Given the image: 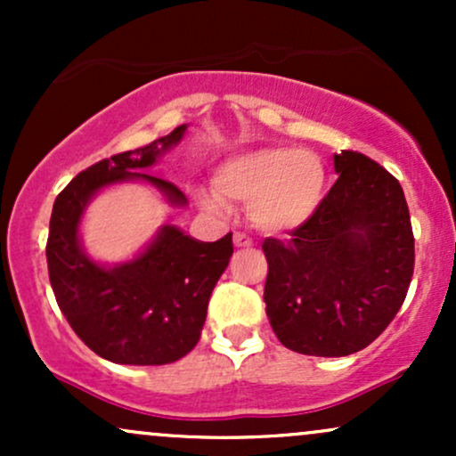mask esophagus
Instances as JSON below:
<instances>
[{
  "instance_id": "esophagus-1",
  "label": "esophagus",
  "mask_w": 456,
  "mask_h": 456,
  "mask_svg": "<svg viewBox=\"0 0 456 456\" xmlns=\"http://www.w3.org/2000/svg\"><path fill=\"white\" fill-rule=\"evenodd\" d=\"M233 244L238 246V248H250V246H253L255 242H253V238H250V235H246L244 232H235L233 233Z\"/></svg>"
}]
</instances>
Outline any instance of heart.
<instances>
[{"label":"heart","mask_w":456,"mask_h":456,"mask_svg":"<svg viewBox=\"0 0 456 456\" xmlns=\"http://www.w3.org/2000/svg\"><path fill=\"white\" fill-rule=\"evenodd\" d=\"M214 192L203 197L208 210L223 201L248 203L250 221L270 233L305 224L326 195V169L319 156L289 145H265L229 159L214 175Z\"/></svg>","instance_id":"b5f03b06"}]
</instances>
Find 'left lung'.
Masks as SVG:
<instances>
[{
    "label": "left lung",
    "mask_w": 456,
    "mask_h": 456,
    "mask_svg": "<svg viewBox=\"0 0 456 456\" xmlns=\"http://www.w3.org/2000/svg\"><path fill=\"white\" fill-rule=\"evenodd\" d=\"M338 180L287 240L265 238L264 302L276 338L305 355L338 358L388 328L413 274V232L395 175L369 156H334Z\"/></svg>",
    "instance_id": "1"
}]
</instances>
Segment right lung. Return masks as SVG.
<instances>
[{"mask_svg":"<svg viewBox=\"0 0 456 456\" xmlns=\"http://www.w3.org/2000/svg\"><path fill=\"white\" fill-rule=\"evenodd\" d=\"M186 126L87 167L53 203L46 264L57 306L94 354L118 364H169L195 347L206 323L208 300L233 253L232 233L197 242L165 227L141 257L102 268L78 246V218L98 188L141 177L174 203H186L171 182L143 171L160 151L177 143Z\"/></svg>","mask_w":456,"mask_h":456,"instance_id":"right-lung-1","label":"right lung"}]
</instances>
